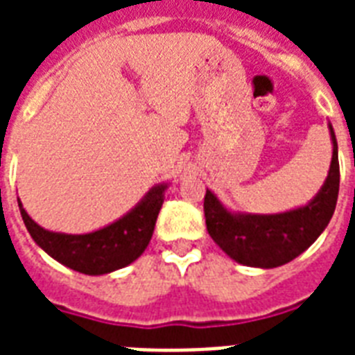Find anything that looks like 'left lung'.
Here are the masks:
<instances>
[{"instance_id":"1","label":"left lung","mask_w":355,"mask_h":355,"mask_svg":"<svg viewBox=\"0 0 355 355\" xmlns=\"http://www.w3.org/2000/svg\"><path fill=\"white\" fill-rule=\"evenodd\" d=\"M330 138L334 145L330 171L319 193L306 206L269 216L239 214L228 210L210 189H206V228L223 252L237 263L272 269L289 263L313 245L328 227L339 195V156L331 125Z\"/></svg>"}]
</instances>
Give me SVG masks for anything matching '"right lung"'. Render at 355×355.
I'll use <instances>...</instances> for the list:
<instances>
[{"mask_svg": "<svg viewBox=\"0 0 355 355\" xmlns=\"http://www.w3.org/2000/svg\"><path fill=\"white\" fill-rule=\"evenodd\" d=\"M169 184H156L118 221L88 234L51 232L36 225L18 199L19 214L31 237L58 263L83 275L99 276L123 269L138 259L155 232L156 217Z\"/></svg>", "mask_w": 355, "mask_h": 355, "instance_id": "obj_1", "label": "right lung"}]
</instances>
